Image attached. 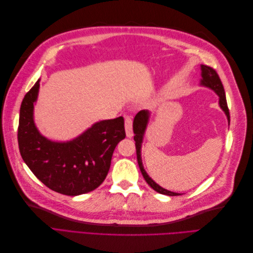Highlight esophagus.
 Returning <instances> with one entry per match:
<instances>
[{
	"mask_svg": "<svg viewBox=\"0 0 253 253\" xmlns=\"http://www.w3.org/2000/svg\"><path fill=\"white\" fill-rule=\"evenodd\" d=\"M125 126H126V133L128 138H131L133 136V120L129 116L126 117L125 120Z\"/></svg>",
	"mask_w": 253,
	"mask_h": 253,
	"instance_id": "1",
	"label": "esophagus"
}]
</instances>
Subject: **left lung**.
Segmentation results:
<instances>
[{
    "label": "left lung",
    "mask_w": 253,
    "mask_h": 253,
    "mask_svg": "<svg viewBox=\"0 0 253 253\" xmlns=\"http://www.w3.org/2000/svg\"><path fill=\"white\" fill-rule=\"evenodd\" d=\"M201 70H202V80L201 84L204 86L209 87L213 89L219 97V106L225 112L228 118V122L230 124V114H229V109L227 105V100H226V95H225V89L223 86V83H221L218 75L215 70H213L212 67L207 66V65H201ZM149 117H150V113L149 111L142 110L136 114V116L134 118L133 122V131H134V140H135V147H136V154H137V162H138L139 169L141 171V174L143 176L144 180L148 182V185L153 189L155 190L156 192L160 194H165V195H169V196H177L181 195L180 193H175L171 192L169 190H166L164 188L160 187L159 185L153 180L150 176L147 174V172L144 171L142 162H141V143L143 139V135L145 132V128H147L148 122H149Z\"/></svg>",
    "instance_id": "left-lung-1"
}]
</instances>
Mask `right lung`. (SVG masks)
I'll return each instance as SVG.
<instances>
[{
    "mask_svg": "<svg viewBox=\"0 0 253 253\" xmlns=\"http://www.w3.org/2000/svg\"><path fill=\"white\" fill-rule=\"evenodd\" d=\"M39 82L27 91L21 104V156L36 177L55 192L68 196L90 192L105 179L114 150L126 138L125 119L120 116L99 121L71 141H51L39 133L34 122Z\"/></svg>",
    "mask_w": 253,
    "mask_h": 253,
    "instance_id": "1",
    "label": "right lung"
}]
</instances>
